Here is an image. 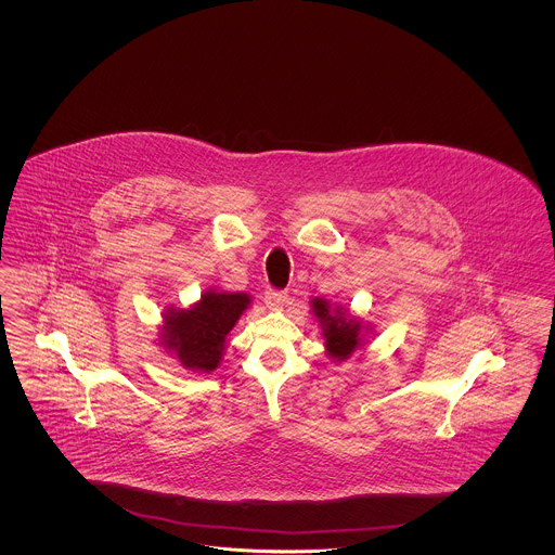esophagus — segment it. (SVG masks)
Instances as JSON below:
<instances>
[{"label":"esophagus","instance_id":"34e87169","mask_svg":"<svg viewBox=\"0 0 555 555\" xmlns=\"http://www.w3.org/2000/svg\"><path fill=\"white\" fill-rule=\"evenodd\" d=\"M287 299H289V295L285 291L270 289L264 293V304L268 310H281L287 304Z\"/></svg>","mask_w":555,"mask_h":555}]
</instances>
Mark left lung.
Wrapping results in <instances>:
<instances>
[{"instance_id":"1","label":"left lung","mask_w":555,"mask_h":555,"mask_svg":"<svg viewBox=\"0 0 555 555\" xmlns=\"http://www.w3.org/2000/svg\"><path fill=\"white\" fill-rule=\"evenodd\" d=\"M310 308L322 328L324 351L333 362L349 360L358 349L369 344L372 335L370 324H362L360 318L351 317L344 306H333L324 297H314Z\"/></svg>"}]
</instances>
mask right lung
<instances>
[{
  "label": "right lung",
  "instance_id": "1",
  "mask_svg": "<svg viewBox=\"0 0 555 555\" xmlns=\"http://www.w3.org/2000/svg\"><path fill=\"white\" fill-rule=\"evenodd\" d=\"M251 295L206 291L189 308H166L159 326V345L183 369L206 372L218 369L227 337L249 308Z\"/></svg>",
  "mask_w": 555,
  "mask_h": 555
}]
</instances>
